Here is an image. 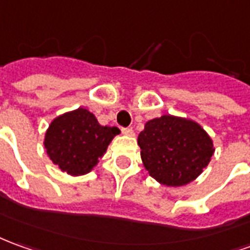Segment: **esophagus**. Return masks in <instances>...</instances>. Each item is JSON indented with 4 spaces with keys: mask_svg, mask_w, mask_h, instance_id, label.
Segmentation results:
<instances>
[{
    "mask_svg": "<svg viewBox=\"0 0 250 250\" xmlns=\"http://www.w3.org/2000/svg\"><path fill=\"white\" fill-rule=\"evenodd\" d=\"M122 134L127 137H134V130L132 128H122Z\"/></svg>",
    "mask_w": 250,
    "mask_h": 250,
    "instance_id": "esophagus-1",
    "label": "esophagus"
}]
</instances>
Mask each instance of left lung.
<instances>
[{
	"instance_id": "left-lung-1",
	"label": "left lung",
	"mask_w": 250,
	"mask_h": 250,
	"mask_svg": "<svg viewBox=\"0 0 250 250\" xmlns=\"http://www.w3.org/2000/svg\"><path fill=\"white\" fill-rule=\"evenodd\" d=\"M143 167L160 184L183 187L198 179L215 147L195 120L162 115L149 120L138 137Z\"/></svg>"
}]
</instances>
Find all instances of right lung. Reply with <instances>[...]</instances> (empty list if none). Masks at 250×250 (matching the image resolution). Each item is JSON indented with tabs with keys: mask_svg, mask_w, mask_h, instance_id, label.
<instances>
[{
	"mask_svg": "<svg viewBox=\"0 0 250 250\" xmlns=\"http://www.w3.org/2000/svg\"><path fill=\"white\" fill-rule=\"evenodd\" d=\"M119 132L118 127L99 125L93 113L80 107L52 120L43 145L61 172L83 176L99 164L108 145Z\"/></svg>",
	"mask_w": 250,
	"mask_h": 250,
	"instance_id": "add662e5",
	"label": "right lung"
}]
</instances>
